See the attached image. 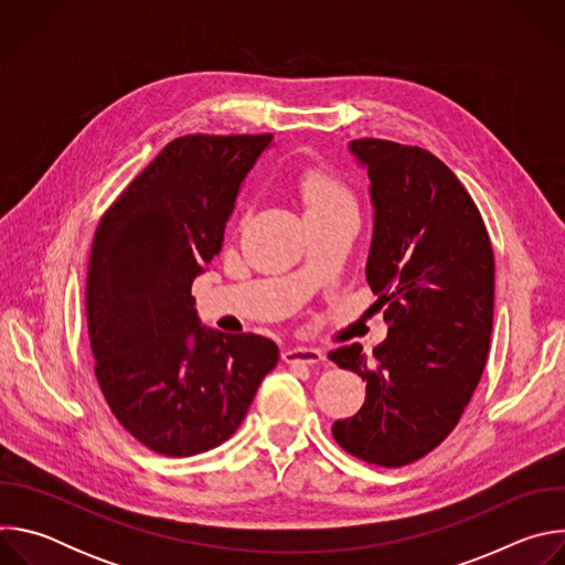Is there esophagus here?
<instances>
[{"instance_id":"34e87169","label":"esophagus","mask_w":565,"mask_h":565,"mask_svg":"<svg viewBox=\"0 0 565 565\" xmlns=\"http://www.w3.org/2000/svg\"><path fill=\"white\" fill-rule=\"evenodd\" d=\"M286 364H319L324 362V353L319 349H303V347H290L281 353Z\"/></svg>"}]
</instances>
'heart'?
Segmentation results:
<instances>
[{
	"label": "heart",
	"mask_w": 565,
	"mask_h": 565,
	"mask_svg": "<svg viewBox=\"0 0 565 565\" xmlns=\"http://www.w3.org/2000/svg\"><path fill=\"white\" fill-rule=\"evenodd\" d=\"M303 201L308 210L335 207V205H353V196L349 188L333 174L312 172L303 181Z\"/></svg>",
	"instance_id": "heart-1"
}]
</instances>
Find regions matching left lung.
Returning a JSON list of instances; mask_svg holds the SVG:
<instances>
[{"label":"left lung","instance_id":"obj_1","mask_svg":"<svg viewBox=\"0 0 565 565\" xmlns=\"http://www.w3.org/2000/svg\"><path fill=\"white\" fill-rule=\"evenodd\" d=\"M375 205L366 281L388 335L329 358L366 380L362 409L333 423L351 456L405 467L458 425L486 369L494 317V250L473 199L431 151L355 138Z\"/></svg>","mask_w":565,"mask_h":565}]
</instances>
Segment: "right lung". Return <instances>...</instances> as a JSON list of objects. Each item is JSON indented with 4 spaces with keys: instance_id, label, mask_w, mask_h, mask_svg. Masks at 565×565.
<instances>
[{
    "instance_id": "add662e5",
    "label": "right lung",
    "mask_w": 565,
    "mask_h": 565,
    "mask_svg": "<svg viewBox=\"0 0 565 565\" xmlns=\"http://www.w3.org/2000/svg\"><path fill=\"white\" fill-rule=\"evenodd\" d=\"M273 134H185L103 214L87 273L94 371L116 420L147 449L196 456L246 418L279 349L199 327L192 281Z\"/></svg>"
}]
</instances>
